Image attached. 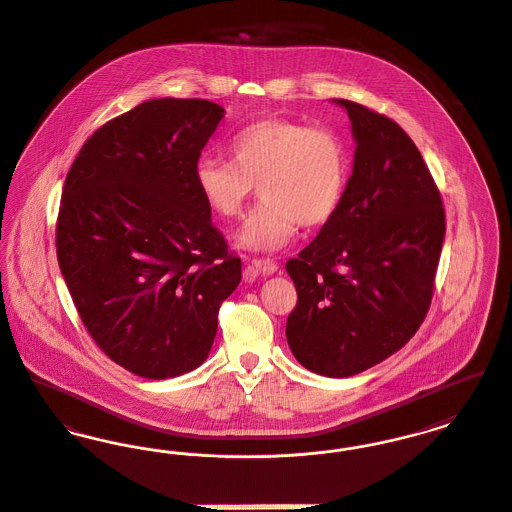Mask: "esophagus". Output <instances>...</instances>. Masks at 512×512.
I'll use <instances>...</instances> for the list:
<instances>
[{"label": "esophagus", "instance_id": "obj_1", "mask_svg": "<svg viewBox=\"0 0 512 512\" xmlns=\"http://www.w3.org/2000/svg\"><path fill=\"white\" fill-rule=\"evenodd\" d=\"M250 264H252V268H254L256 272L262 273V275H272V273L277 272V264H275L273 260L254 258V260H250Z\"/></svg>", "mask_w": 512, "mask_h": 512}]
</instances>
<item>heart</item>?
Listing matches in <instances>:
<instances>
[{"label": "heart", "instance_id": "obj_1", "mask_svg": "<svg viewBox=\"0 0 512 512\" xmlns=\"http://www.w3.org/2000/svg\"><path fill=\"white\" fill-rule=\"evenodd\" d=\"M233 161L204 155L194 184L219 217H235L260 186L262 204L244 219L235 240L250 252L273 254L291 244L299 225L320 227L340 207L347 178V147L334 130L289 118H266L231 139Z\"/></svg>", "mask_w": 512, "mask_h": 512}]
</instances>
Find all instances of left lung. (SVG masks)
<instances>
[{"instance_id": "left-lung-1", "label": "left lung", "mask_w": 512, "mask_h": 512, "mask_svg": "<svg viewBox=\"0 0 512 512\" xmlns=\"http://www.w3.org/2000/svg\"><path fill=\"white\" fill-rule=\"evenodd\" d=\"M345 108L355 139L353 172L336 215L287 262L297 307L285 336L316 375H359L419 330L441 258L444 207L419 149L390 118Z\"/></svg>"}]
</instances>
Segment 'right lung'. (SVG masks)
<instances>
[{
    "mask_svg": "<svg viewBox=\"0 0 512 512\" xmlns=\"http://www.w3.org/2000/svg\"><path fill=\"white\" fill-rule=\"evenodd\" d=\"M225 110L151 99L85 141L62 192L58 264L104 353L151 380L207 359L240 258L211 225L194 167Z\"/></svg>",
    "mask_w": 512,
    "mask_h": 512,
    "instance_id": "1",
    "label": "right lung"
}]
</instances>
